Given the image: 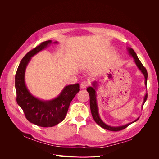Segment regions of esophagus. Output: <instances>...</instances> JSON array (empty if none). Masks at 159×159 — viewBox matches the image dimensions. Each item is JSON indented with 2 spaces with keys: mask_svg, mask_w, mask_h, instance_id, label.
<instances>
[{
  "mask_svg": "<svg viewBox=\"0 0 159 159\" xmlns=\"http://www.w3.org/2000/svg\"><path fill=\"white\" fill-rule=\"evenodd\" d=\"M87 82H85V81H84V82H82L80 84V88H81L82 89H85V88L87 87Z\"/></svg>",
  "mask_w": 159,
  "mask_h": 159,
  "instance_id": "obj_1",
  "label": "esophagus"
}]
</instances>
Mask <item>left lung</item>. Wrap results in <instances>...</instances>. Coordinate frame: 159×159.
<instances>
[{
    "label": "left lung",
    "mask_w": 159,
    "mask_h": 159,
    "mask_svg": "<svg viewBox=\"0 0 159 159\" xmlns=\"http://www.w3.org/2000/svg\"><path fill=\"white\" fill-rule=\"evenodd\" d=\"M128 55H130L131 57L133 58L134 60V62L136 65V66H137V68L139 69V70L142 73V74L143 75L144 77H145V85L147 87V77H148V74L147 72V70L143 66V65H142V63H141V61H140V60L139 59L137 54L134 52V51L129 47H127L126 48ZM92 86H90L89 87H88L87 89V92L89 94V96H90V111H91V113H92V116L93 117V119L94 120L95 122L99 125L101 127L109 130V131H120L122 130L125 128H126L128 126H129V125H131V123L136 122L137 121L139 118L138 117L137 119H136L134 121L128 123L126 125H121V126H110L108 125L107 124H106L101 118L99 113V108H98V102H97V94H96V90H98L99 84V82L98 81H94L92 82ZM147 99V93H146V94H145L144 98H143V104L142 105V108L143 106V104H145L146 100Z\"/></svg>",
    "instance_id": "obj_1"
}]
</instances>
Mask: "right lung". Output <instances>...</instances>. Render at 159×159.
Returning <instances> with one entry per match:
<instances>
[{
	"instance_id": "1",
	"label": "right lung",
	"mask_w": 159,
	"mask_h": 159,
	"mask_svg": "<svg viewBox=\"0 0 159 159\" xmlns=\"http://www.w3.org/2000/svg\"><path fill=\"white\" fill-rule=\"evenodd\" d=\"M58 43L52 40L41 43L22 59L16 74L17 102L23 110L27 120L41 127H52L61 122L66 115L71 101L80 90L79 84L69 85L64 87L60 94L54 99L43 100L33 96L26 84L25 72L31 58L50 44Z\"/></svg>"
}]
</instances>
